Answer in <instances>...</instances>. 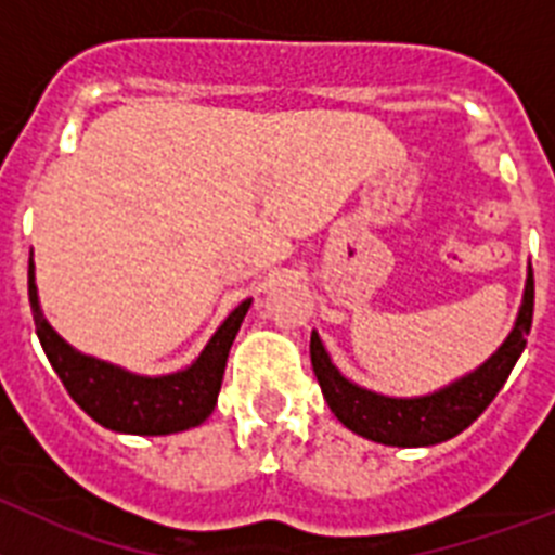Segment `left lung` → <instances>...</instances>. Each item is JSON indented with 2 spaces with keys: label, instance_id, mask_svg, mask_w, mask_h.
Instances as JSON below:
<instances>
[{
  "label": "left lung",
  "instance_id": "8db88e82",
  "mask_svg": "<svg viewBox=\"0 0 555 555\" xmlns=\"http://www.w3.org/2000/svg\"><path fill=\"white\" fill-rule=\"evenodd\" d=\"M531 320L533 272L528 263L526 292H522L512 333L483 364L475 366L467 375L455 377L453 384L420 397H389L364 389L338 372L317 331L311 333L313 375L320 380L322 395L336 420L352 434L364 436L370 442L389 444V448H430V444L448 442L459 436L487 411V405L512 375L517 358L526 350Z\"/></svg>",
  "mask_w": 555,
  "mask_h": 555
}]
</instances>
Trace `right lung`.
<instances>
[{
  "label": "right lung",
  "mask_w": 555,
  "mask_h": 555,
  "mask_svg": "<svg viewBox=\"0 0 555 555\" xmlns=\"http://www.w3.org/2000/svg\"><path fill=\"white\" fill-rule=\"evenodd\" d=\"M27 286L38 341L72 400L102 428L135 436L180 434L208 420L222 389L224 364H228L233 338L253 306V300H244L242 306L233 308L228 320L203 347V352L185 370L169 372V375H135L125 366L75 350L49 325L38 302L33 258H29Z\"/></svg>",
  "instance_id": "1"
}]
</instances>
